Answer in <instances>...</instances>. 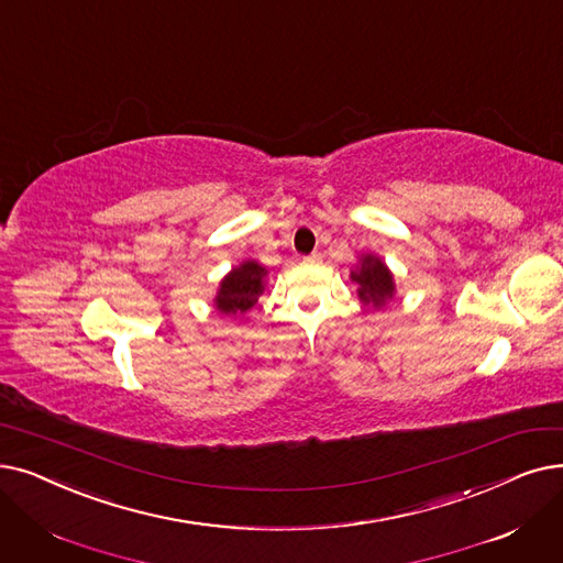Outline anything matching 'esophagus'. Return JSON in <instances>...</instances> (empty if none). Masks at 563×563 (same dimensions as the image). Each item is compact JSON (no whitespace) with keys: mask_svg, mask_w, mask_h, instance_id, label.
<instances>
[{"mask_svg":"<svg viewBox=\"0 0 563 563\" xmlns=\"http://www.w3.org/2000/svg\"><path fill=\"white\" fill-rule=\"evenodd\" d=\"M303 262L306 264H320L322 262V253H310V255L303 257Z\"/></svg>","mask_w":563,"mask_h":563,"instance_id":"esophagus-1","label":"esophagus"}]
</instances>
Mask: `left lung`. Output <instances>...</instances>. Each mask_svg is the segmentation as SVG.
I'll return each mask as SVG.
<instances>
[{
	"label": "left lung",
	"mask_w": 563,
	"mask_h": 563,
	"mask_svg": "<svg viewBox=\"0 0 563 563\" xmlns=\"http://www.w3.org/2000/svg\"><path fill=\"white\" fill-rule=\"evenodd\" d=\"M352 280L358 285V299L363 306L379 310L396 295L394 274L377 255H361L358 266L352 272Z\"/></svg>",
	"instance_id": "1"
}]
</instances>
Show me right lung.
<instances>
[{
    "label": "right lung",
    "instance_id": "1",
    "mask_svg": "<svg viewBox=\"0 0 563 563\" xmlns=\"http://www.w3.org/2000/svg\"><path fill=\"white\" fill-rule=\"evenodd\" d=\"M264 278L266 268L253 260L234 266L218 287L213 299L216 310L221 314H241L251 310L264 291Z\"/></svg>",
    "mask_w": 563,
    "mask_h": 563
}]
</instances>
